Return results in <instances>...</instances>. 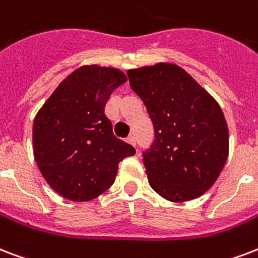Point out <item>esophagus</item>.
<instances>
[{"instance_id":"1","label":"esophagus","mask_w":258,"mask_h":258,"mask_svg":"<svg viewBox=\"0 0 258 258\" xmlns=\"http://www.w3.org/2000/svg\"><path fill=\"white\" fill-rule=\"evenodd\" d=\"M127 142H128L130 145H133V146H135V138H134L133 135H130V137L127 138Z\"/></svg>"}]
</instances>
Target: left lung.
<instances>
[{"mask_svg": "<svg viewBox=\"0 0 258 258\" xmlns=\"http://www.w3.org/2000/svg\"><path fill=\"white\" fill-rule=\"evenodd\" d=\"M127 76L154 124V143L143 153L150 186L174 203L204 195L229 157V128L219 104L174 63L130 69Z\"/></svg>", "mask_w": 258, "mask_h": 258, "instance_id": "1", "label": "left lung"}]
</instances>
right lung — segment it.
<instances>
[{
  "instance_id": "obj_1",
  "label": "right lung",
  "mask_w": 258,
  "mask_h": 258,
  "mask_svg": "<svg viewBox=\"0 0 258 258\" xmlns=\"http://www.w3.org/2000/svg\"><path fill=\"white\" fill-rule=\"evenodd\" d=\"M127 77L119 69L85 64L69 74L35 116L33 155L52 189L88 202L111 188L123 158L135 154L113 135L104 108Z\"/></svg>"
}]
</instances>
